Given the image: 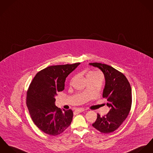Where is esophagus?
<instances>
[{
	"label": "esophagus",
	"instance_id": "obj_1",
	"mask_svg": "<svg viewBox=\"0 0 153 153\" xmlns=\"http://www.w3.org/2000/svg\"><path fill=\"white\" fill-rule=\"evenodd\" d=\"M85 110L84 108H77V109L76 110V111H77V112H78V113H82V112L84 111Z\"/></svg>",
	"mask_w": 153,
	"mask_h": 153
}]
</instances>
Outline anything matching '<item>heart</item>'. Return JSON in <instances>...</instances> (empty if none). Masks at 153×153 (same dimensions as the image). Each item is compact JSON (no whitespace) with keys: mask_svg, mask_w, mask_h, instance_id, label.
Returning a JSON list of instances; mask_svg holds the SVG:
<instances>
[{"mask_svg":"<svg viewBox=\"0 0 153 153\" xmlns=\"http://www.w3.org/2000/svg\"><path fill=\"white\" fill-rule=\"evenodd\" d=\"M101 76V74L98 73V72H96V71H92V72H90L87 74V76Z\"/></svg>","mask_w":153,"mask_h":153,"instance_id":"heart-1","label":"heart"}]
</instances>
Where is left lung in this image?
I'll return each mask as SVG.
<instances>
[{"mask_svg":"<svg viewBox=\"0 0 153 153\" xmlns=\"http://www.w3.org/2000/svg\"><path fill=\"white\" fill-rule=\"evenodd\" d=\"M89 65L99 68L104 74L102 97L107 99V105L110 108L103 117L97 114L92 126L101 133H110L119 128L129 114L132 103L131 88L126 76L113 67L100 63Z\"/></svg>","mask_w":153,"mask_h":153,"instance_id":"left-lung-1","label":"left lung"}]
</instances>
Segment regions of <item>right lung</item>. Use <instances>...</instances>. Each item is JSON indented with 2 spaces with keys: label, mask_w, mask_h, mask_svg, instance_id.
I'll return each mask as SVG.
<instances>
[{
  "label": "right lung",
  "mask_w": 153,
  "mask_h": 153,
  "mask_svg": "<svg viewBox=\"0 0 153 153\" xmlns=\"http://www.w3.org/2000/svg\"><path fill=\"white\" fill-rule=\"evenodd\" d=\"M80 63L51 66L38 72L27 92L26 104L36 126L44 133L56 136L70 125L71 110L55 105V96L65 89L66 77Z\"/></svg>",
  "instance_id": "right-lung-1"
}]
</instances>
